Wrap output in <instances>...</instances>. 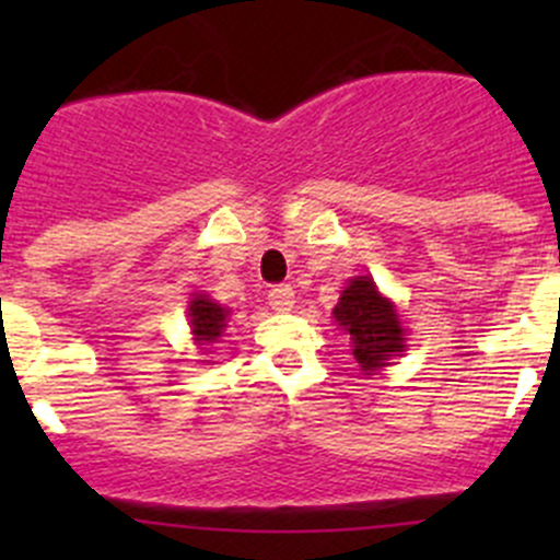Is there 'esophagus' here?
Returning a JSON list of instances; mask_svg holds the SVG:
<instances>
[{"label": "esophagus", "instance_id": "esophagus-1", "mask_svg": "<svg viewBox=\"0 0 560 560\" xmlns=\"http://www.w3.org/2000/svg\"><path fill=\"white\" fill-rule=\"evenodd\" d=\"M268 303L273 312H290L295 306V290L290 284H276L273 290L268 292Z\"/></svg>", "mask_w": 560, "mask_h": 560}]
</instances>
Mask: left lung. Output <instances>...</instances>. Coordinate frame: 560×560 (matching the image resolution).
Here are the masks:
<instances>
[{
	"instance_id": "8db88e82",
	"label": "left lung",
	"mask_w": 560,
	"mask_h": 560,
	"mask_svg": "<svg viewBox=\"0 0 560 560\" xmlns=\"http://www.w3.org/2000/svg\"><path fill=\"white\" fill-rule=\"evenodd\" d=\"M332 319L349 332L354 360L369 376L385 369L395 354L406 349V332L398 312L393 301L376 290L371 276H354L349 281L338 298V306L332 308Z\"/></svg>"
}]
</instances>
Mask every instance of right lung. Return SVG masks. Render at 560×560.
<instances>
[{
  "instance_id": "add662e5",
  "label": "right lung",
  "mask_w": 560,
  "mask_h": 560,
  "mask_svg": "<svg viewBox=\"0 0 560 560\" xmlns=\"http://www.w3.org/2000/svg\"><path fill=\"white\" fill-rule=\"evenodd\" d=\"M228 316L230 308L219 306L217 301H211L208 295H195L189 301V327H191V336H195L197 343H213L222 330L228 327Z\"/></svg>"
}]
</instances>
